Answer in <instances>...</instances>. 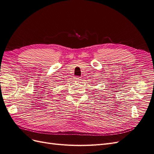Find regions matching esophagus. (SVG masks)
<instances>
[{"mask_svg": "<svg viewBox=\"0 0 154 154\" xmlns=\"http://www.w3.org/2000/svg\"><path fill=\"white\" fill-rule=\"evenodd\" d=\"M74 80L76 82H80V80H80V78H79L78 76H76L74 78Z\"/></svg>", "mask_w": 154, "mask_h": 154, "instance_id": "34e87169", "label": "esophagus"}]
</instances>
